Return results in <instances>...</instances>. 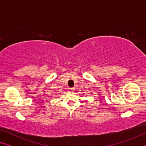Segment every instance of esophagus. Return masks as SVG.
Here are the masks:
<instances>
[{
    "mask_svg": "<svg viewBox=\"0 0 146 146\" xmlns=\"http://www.w3.org/2000/svg\"><path fill=\"white\" fill-rule=\"evenodd\" d=\"M70 90H71L72 92H74V91L75 90V88H70Z\"/></svg>",
    "mask_w": 146,
    "mask_h": 146,
    "instance_id": "obj_1",
    "label": "esophagus"
}]
</instances>
